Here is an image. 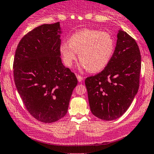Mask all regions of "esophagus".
<instances>
[{
    "label": "esophagus",
    "instance_id": "1",
    "mask_svg": "<svg viewBox=\"0 0 154 154\" xmlns=\"http://www.w3.org/2000/svg\"><path fill=\"white\" fill-rule=\"evenodd\" d=\"M76 76H77V79H78L79 82H82V81L83 80V77H82V76H80L79 75H76Z\"/></svg>",
    "mask_w": 154,
    "mask_h": 154
}]
</instances>
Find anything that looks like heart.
<instances>
[{"mask_svg":"<svg viewBox=\"0 0 154 154\" xmlns=\"http://www.w3.org/2000/svg\"><path fill=\"white\" fill-rule=\"evenodd\" d=\"M59 50L66 66L73 64L79 53L81 66L91 72H98L110 61L114 54V40L106 32L84 29L74 33L69 39V44L62 43Z\"/></svg>","mask_w":154,"mask_h":154,"instance_id":"heart-1","label":"heart"}]
</instances>
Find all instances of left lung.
Wrapping results in <instances>:
<instances>
[{"label":"left lung","instance_id":"left-lung-1","mask_svg":"<svg viewBox=\"0 0 154 154\" xmlns=\"http://www.w3.org/2000/svg\"><path fill=\"white\" fill-rule=\"evenodd\" d=\"M141 56L135 40L119 29L115 50L104 69L85 79L93 115L106 121L120 117L139 89Z\"/></svg>","mask_w":154,"mask_h":154}]
</instances>
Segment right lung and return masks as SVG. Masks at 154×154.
<instances>
[{
  "label": "right lung",
  "mask_w": 154,
  "mask_h": 154,
  "mask_svg": "<svg viewBox=\"0 0 154 154\" xmlns=\"http://www.w3.org/2000/svg\"><path fill=\"white\" fill-rule=\"evenodd\" d=\"M60 23L43 24L24 35L16 50L14 77L17 91L33 117L44 123L66 114L77 85L61 62Z\"/></svg>",
  "instance_id": "obj_1"
}]
</instances>
